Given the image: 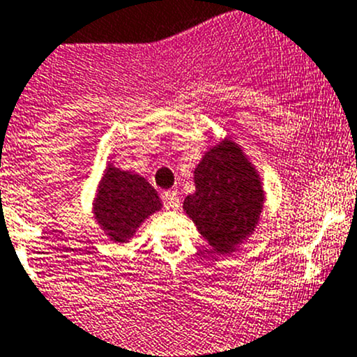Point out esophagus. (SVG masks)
<instances>
[{
	"mask_svg": "<svg viewBox=\"0 0 357 357\" xmlns=\"http://www.w3.org/2000/svg\"><path fill=\"white\" fill-rule=\"evenodd\" d=\"M164 200H165V205H167V208H178L179 207V195L176 192H172V190H169V192L164 193Z\"/></svg>",
	"mask_w": 357,
	"mask_h": 357,
	"instance_id": "34e87169",
	"label": "esophagus"
}]
</instances>
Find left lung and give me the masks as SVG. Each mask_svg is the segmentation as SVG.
Here are the masks:
<instances>
[{
	"label": "left lung",
	"instance_id": "1",
	"mask_svg": "<svg viewBox=\"0 0 357 357\" xmlns=\"http://www.w3.org/2000/svg\"><path fill=\"white\" fill-rule=\"evenodd\" d=\"M195 193L183 202L186 215L218 254H231L254 233L264 190L242 146L225 138L204 153L193 172Z\"/></svg>",
	"mask_w": 357,
	"mask_h": 357
}]
</instances>
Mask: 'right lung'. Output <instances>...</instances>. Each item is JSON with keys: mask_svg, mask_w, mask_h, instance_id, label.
<instances>
[{"mask_svg": "<svg viewBox=\"0 0 357 357\" xmlns=\"http://www.w3.org/2000/svg\"><path fill=\"white\" fill-rule=\"evenodd\" d=\"M160 208V197L143 176L112 164L103 172L93 200L96 222L115 243H128L145 219Z\"/></svg>", "mask_w": 357, "mask_h": 357, "instance_id": "obj_1", "label": "right lung"}]
</instances>
